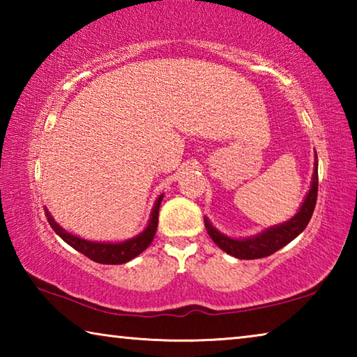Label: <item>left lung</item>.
<instances>
[{
  "mask_svg": "<svg viewBox=\"0 0 357 357\" xmlns=\"http://www.w3.org/2000/svg\"><path fill=\"white\" fill-rule=\"evenodd\" d=\"M317 195H318V157L315 153V170H313L310 190L307 193L304 203L301 204V208L293 219H289L285 223L280 225L271 227L264 229L263 233L257 234L252 238L244 239H233L228 238L225 234L213 227V223L209 222L208 217H204V227L208 229V234L211 239L220 247L223 252H227L228 255L239 259H255V258H264L273 255L274 252L280 250L282 247H285L288 243L299 236L304 231L305 227L309 225L312 219L313 209L317 204Z\"/></svg>",
  "mask_w": 357,
  "mask_h": 357,
  "instance_id": "1",
  "label": "left lung"
}]
</instances>
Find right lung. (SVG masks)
<instances>
[{
  "label": "right lung",
  "instance_id": "add662e5",
  "mask_svg": "<svg viewBox=\"0 0 357 357\" xmlns=\"http://www.w3.org/2000/svg\"><path fill=\"white\" fill-rule=\"evenodd\" d=\"M162 198H164V193H162L154 203V208L151 211L148 227L144 228L140 234H137L135 238L123 241V243H93V241L82 239L68 233L63 227H59L55 219L50 215V213H48V209H45V215L48 223H50V227L55 229L58 236L61 238L64 243H68L70 247H74L75 250L83 253L84 257H88L89 259H93V261L100 264H123L130 261V259L135 258L137 255H140V253L143 250H146L148 245L153 243L157 223H159V208Z\"/></svg>",
  "mask_w": 357,
  "mask_h": 357
}]
</instances>
